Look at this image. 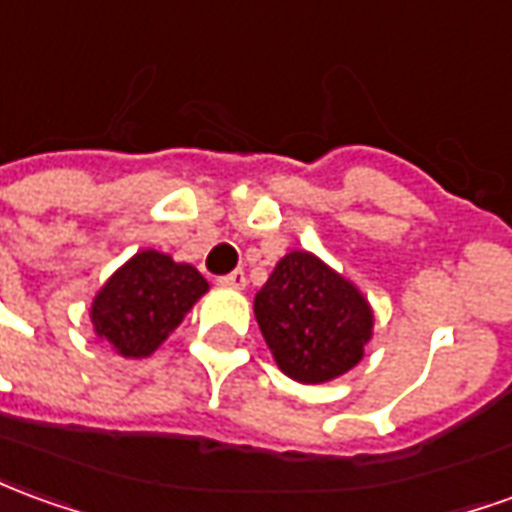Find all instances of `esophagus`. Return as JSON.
Masks as SVG:
<instances>
[{
  "label": "esophagus",
  "mask_w": 512,
  "mask_h": 512,
  "mask_svg": "<svg viewBox=\"0 0 512 512\" xmlns=\"http://www.w3.org/2000/svg\"><path fill=\"white\" fill-rule=\"evenodd\" d=\"M219 285H224V288H246V274L244 271H232V274H224V277H219Z\"/></svg>",
  "instance_id": "esophagus-1"
}]
</instances>
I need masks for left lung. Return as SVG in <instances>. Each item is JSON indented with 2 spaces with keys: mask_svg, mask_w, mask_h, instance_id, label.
Returning <instances> with one entry per match:
<instances>
[{
  "mask_svg": "<svg viewBox=\"0 0 512 512\" xmlns=\"http://www.w3.org/2000/svg\"><path fill=\"white\" fill-rule=\"evenodd\" d=\"M255 318L277 366L318 385L363 360L374 313L366 296L310 252L293 249L255 296Z\"/></svg>",
  "mask_w": 512,
  "mask_h": 512,
  "instance_id": "left-lung-1",
  "label": "left lung"
}]
</instances>
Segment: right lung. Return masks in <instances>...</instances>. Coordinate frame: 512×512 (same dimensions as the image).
<instances>
[{
  "label": "right lung",
  "mask_w": 512,
  "mask_h": 512,
  "mask_svg": "<svg viewBox=\"0 0 512 512\" xmlns=\"http://www.w3.org/2000/svg\"><path fill=\"white\" fill-rule=\"evenodd\" d=\"M205 293L207 280L191 263L144 249L99 288L91 321L119 355L149 357Z\"/></svg>",
  "instance_id": "1"
}]
</instances>
